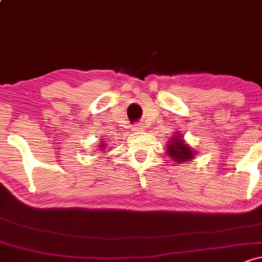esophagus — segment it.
Returning <instances> with one entry per match:
<instances>
[{
  "label": "esophagus",
  "instance_id": "esophagus-1",
  "mask_svg": "<svg viewBox=\"0 0 262 262\" xmlns=\"http://www.w3.org/2000/svg\"><path fill=\"white\" fill-rule=\"evenodd\" d=\"M134 131L135 132H140V131H145V126L142 125V123H137V125H135L134 127Z\"/></svg>",
  "mask_w": 262,
  "mask_h": 262
}]
</instances>
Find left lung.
Returning <instances> with one entry per match:
<instances>
[{"mask_svg":"<svg viewBox=\"0 0 262 262\" xmlns=\"http://www.w3.org/2000/svg\"><path fill=\"white\" fill-rule=\"evenodd\" d=\"M167 154L172 159V162L182 164L190 160H193L196 156V151L185 141L184 136L180 135V132H175L172 137L167 141Z\"/></svg>","mask_w":262,"mask_h":262,"instance_id":"8db88e82","label":"left lung"}]
</instances>
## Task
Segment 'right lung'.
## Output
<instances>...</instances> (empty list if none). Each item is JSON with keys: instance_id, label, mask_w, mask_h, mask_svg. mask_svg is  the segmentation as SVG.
I'll use <instances>...</instances> for the list:
<instances>
[{"instance_id": "right-lung-1", "label": "right lung", "mask_w": 262, "mask_h": 262, "mask_svg": "<svg viewBox=\"0 0 262 262\" xmlns=\"http://www.w3.org/2000/svg\"><path fill=\"white\" fill-rule=\"evenodd\" d=\"M105 148H106V143L103 142V141H101L100 142V146H98V150L102 151V150H105Z\"/></svg>"}]
</instances>
